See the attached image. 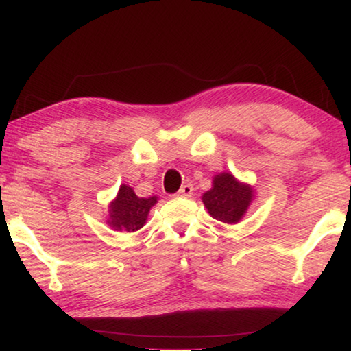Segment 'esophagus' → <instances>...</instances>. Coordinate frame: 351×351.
<instances>
[{
    "instance_id": "esophagus-1",
    "label": "esophagus",
    "mask_w": 351,
    "mask_h": 351,
    "mask_svg": "<svg viewBox=\"0 0 351 351\" xmlns=\"http://www.w3.org/2000/svg\"><path fill=\"white\" fill-rule=\"evenodd\" d=\"M193 191H194L193 185H189V183H186V185H183L179 189V193H177V197H191Z\"/></svg>"
}]
</instances>
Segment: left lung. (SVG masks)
<instances>
[{
  "mask_svg": "<svg viewBox=\"0 0 351 351\" xmlns=\"http://www.w3.org/2000/svg\"><path fill=\"white\" fill-rule=\"evenodd\" d=\"M253 199V188L239 182L230 172L214 177L213 188L202 195V202L211 217L230 225L241 222Z\"/></svg>",
  "mask_w": 351,
  "mask_h": 351,
  "instance_id": "obj_1",
  "label": "left lung"
}]
</instances>
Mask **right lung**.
I'll return each instance as SVG.
<instances>
[{"label":"right lung","mask_w":351,"mask_h":351,"mask_svg":"<svg viewBox=\"0 0 351 351\" xmlns=\"http://www.w3.org/2000/svg\"><path fill=\"white\" fill-rule=\"evenodd\" d=\"M157 197H138L134 189L128 185H121L117 197L109 205L108 223L115 231L134 232L146 223L147 214L157 204Z\"/></svg>","instance_id":"1"}]
</instances>
